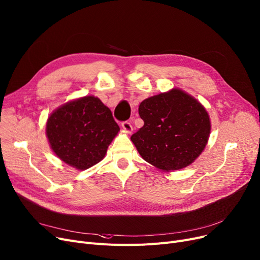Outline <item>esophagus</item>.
Masks as SVG:
<instances>
[{
	"instance_id": "1",
	"label": "esophagus",
	"mask_w": 260,
	"mask_h": 260,
	"mask_svg": "<svg viewBox=\"0 0 260 260\" xmlns=\"http://www.w3.org/2000/svg\"><path fill=\"white\" fill-rule=\"evenodd\" d=\"M122 128L124 129V132H126L127 134H131V133H132V131H133L132 124H131L129 122H127V121H125V122H123V123H122Z\"/></svg>"
}]
</instances>
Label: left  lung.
I'll list each match as a JSON object with an SVG mask.
<instances>
[{"label": "left lung", "instance_id": "obj_1", "mask_svg": "<svg viewBox=\"0 0 260 260\" xmlns=\"http://www.w3.org/2000/svg\"><path fill=\"white\" fill-rule=\"evenodd\" d=\"M144 125L131 137L143 159L165 172L192 164L204 151L211 131L207 110L179 88L143 100Z\"/></svg>", "mask_w": 260, "mask_h": 260}]
</instances>
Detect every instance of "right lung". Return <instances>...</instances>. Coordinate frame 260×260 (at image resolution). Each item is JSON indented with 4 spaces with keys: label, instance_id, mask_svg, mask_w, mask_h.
<instances>
[{
    "label": "right lung",
    "instance_id": "right-lung-1",
    "mask_svg": "<svg viewBox=\"0 0 260 260\" xmlns=\"http://www.w3.org/2000/svg\"><path fill=\"white\" fill-rule=\"evenodd\" d=\"M119 132L110 109L93 95L72 100L56 108L46 125L54 154L81 171L103 159Z\"/></svg>",
    "mask_w": 260,
    "mask_h": 260
}]
</instances>
